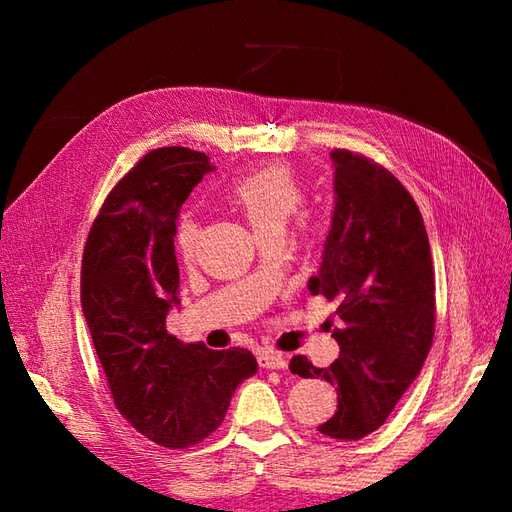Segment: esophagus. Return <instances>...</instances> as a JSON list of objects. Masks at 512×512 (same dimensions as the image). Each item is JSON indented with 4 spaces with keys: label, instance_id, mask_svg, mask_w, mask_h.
Segmentation results:
<instances>
[{
    "label": "esophagus",
    "instance_id": "1",
    "mask_svg": "<svg viewBox=\"0 0 512 512\" xmlns=\"http://www.w3.org/2000/svg\"><path fill=\"white\" fill-rule=\"evenodd\" d=\"M259 365L266 367V369H286L288 361L277 352L264 350V352H259Z\"/></svg>",
    "mask_w": 512,
    "mask_h": 512
}]
</instances>
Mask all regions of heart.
Returning a JSON list of instances; mask_svg holds the SVG:
<instances>
[{"instance_id": "1", "label": "heart", "mask_w": 512, "mask_h": 512, "mask_svg": "<svg viewBox=\"0 0 512 512\" xmlns=\"http://www.w3.org/2000/svg\"><path fill=\"white\" fill-rule=\"evenodd\" d=\"M228 200L242 211L257 235L268 228H284L290 217L301 209L306 193L295 171L286 165H273L235 180L228 187ZM195 235H198V224L193 215L182 213L173 231V242L184 259L193 253Z\"/></svg>"}]
</instances>
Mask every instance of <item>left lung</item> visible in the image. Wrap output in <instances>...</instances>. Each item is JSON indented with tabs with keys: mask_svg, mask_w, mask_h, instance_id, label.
<instances>
[{
	"mask_svg": "<svg viewBox=\"0 0 512 512\" xmlns=\"http://www.w3.org/2000/svg\"><path fill=\"white\" fill-rule=\"evenodd\" d=\"M330 156L332 226L308 290L336 303L332 336L341 352L330 367L295 356L290 372L336 385L339 405L319 427L323 436L361 440L420 374L436 330V279L427 228L409 191L365 156L347 149Z\"/></svg>",
	"mask_w": 512,
	"mask_h": 512,
	"instance_id": "left-lung-1",
	"label": "left lung"
}]
</instances>
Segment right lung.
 <instances>
[{
  "label": "right lung",
  "mask_w": 512,
  "mask_h": 512,
  "mask_svg": "<svg viewBox=\"0 0 512 512\" xmlns=\"http://www.w3.org/2000/svg\"><path fill=\"white\" fill-rule=\"evenodd\" d=\"M213 169L200 151H149L107 195L83 250L81 306L114 405L171 449L211 436L237 385L257 372L244 347L209 350L167 332V314L180 303L176 220Z\"/></svg>",
  "instance_id": "1"
}]
</instances>
